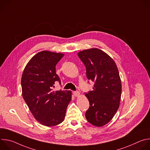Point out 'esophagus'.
Segmentation results:
<instances>
[{"mask_svg": "<svg viewBox=\"0 0 150 150\" xmlns=\"http://www.w3.org/2000/svg\"><path fill=\"white\" fill-rule=\"evenodd\" d=\"M73 94L75 96V97H79L80 96V93L78 91H74Z\"/></svg>", "mask_w": 150, "mask_h": 150, "instance_id": "1", "label": "esophagus"}]
</instances>
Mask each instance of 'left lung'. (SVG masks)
<instances>
[{"instance_id":"8db88e82","label":"left lung","mask_w":150,"mask_h":150,"mask_svg":"<svg viewBox=\"0 0 150 150\" xmlns=\"http://www.w3.org/2000/svg\"><path fill=\"white\" fill-rule=\"evenodd\" d=\"M78 56L86 68L88 79L94 82L93 90L85 94L90 105L85 117L93 125L103 126L113 119L120 105L122 83L118 68L109 55L97 48L80 51Z\"/></svg>"}]
</instances>
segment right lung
<instances>
[{"mask_svg":"<svg viewBox=\"0 0 150 150\" xmlns=\"http://www.w3.org/2000/svg\"><path fill=\"white\" fill-rule=\"evenodd\" d=\"M63 53L43 50L27 63L21 77L23 97L34 117L41 125L51 127L65 119L72 92L53 91L56 81L61 82L56 65Z\"/></svg>","mask_w":150,"mask_h":150,"instance_id":"right-lung-1","label":"right lung"}]
</instances>
